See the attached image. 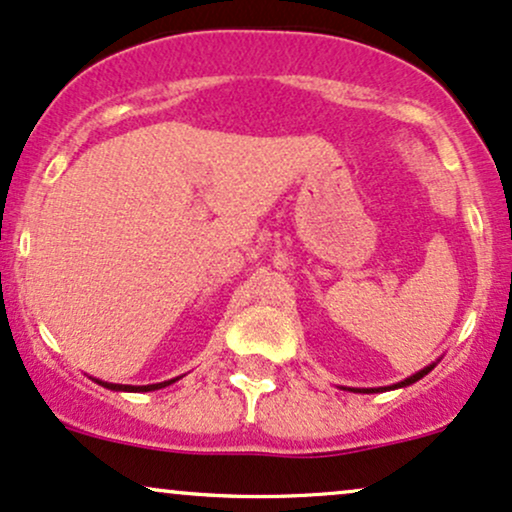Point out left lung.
Segmentation results:
<instances>
[{
    "mask_svg": "<svg viewBox=\"0 0 512 512\" xmlns=\"http://www.w3.org/2000/svg\"><path fill=\"white\" fill-rule=\"evenodd\" d=\"M434 369V366H426V369H422L419 371V374H414V376H410V378H405V381L402 383H395V386H390V388H405V386H410V383H414V381H419V378L422 376H426L429 374V371ZM374 390H386V388H371V390H366V393H374Z\"/></svg>",
    "mask_w": 512,
    "mask_h": 512,
    "instance_id": "obj_1",
    "label": "left lung"
}]
</instances>
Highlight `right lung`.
Listing matches in <instances>:
<instances>
[{
	"mask_svg": "<svg viewBox=\"0 0 512 512\" xmlns=\"http://www.w3.org/2000/svg\"><path fill=\"white\" fill-rule=\"evenodd\" d=\"M100 386H105V388H110V390H138V393H143V390H158V388H165V386H170V383H174V381H165V383H155V386H119V383H102V381H98Z\"/></svg>",
	"mask_w": 512,
	"mask_h": 512,
	"instance_id": "1",
	"label": "right lung"
}]
</instances>
